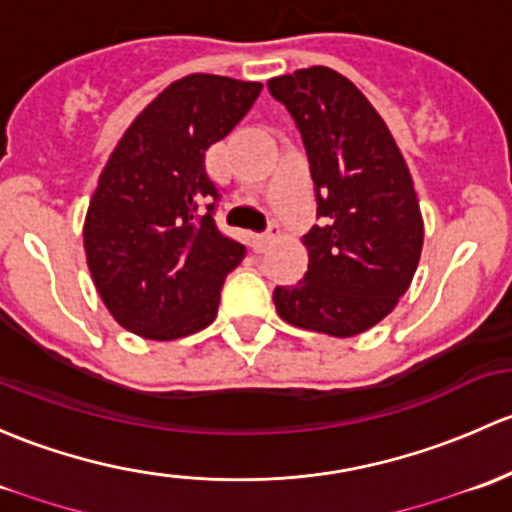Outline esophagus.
Returning <instances> with one entry per match:
<instances>
[{
	"label": "esophagus",
	"mask_w": 512,
	"mask_h": 512,
	"mask_svg": "<svg viewBox=\"0 0 512 512\" xmlns=\"http://www.w3.org/2000/svg\"><path fill=\"white\" fill-rule=\"evenodd\" d=\"M278 236H281V229H278V224H271L266 231H263V234L254 236V249L263 251L268 244H271V241H276Z\"/></svg>",
	"instance_id": "34e87169"
}]
</instances>
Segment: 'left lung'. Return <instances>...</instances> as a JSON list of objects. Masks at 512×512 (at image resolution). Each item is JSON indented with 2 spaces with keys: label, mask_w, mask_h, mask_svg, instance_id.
I'll use <instances>...</instances> for the list:
<instances>
[{
  "label": "left lung",
  "mask_w": 512,
  "mask_h": 512,
  "mask_svg": "<svg viewBox=\"0 0 512 512\" xmlns=\"http://www.w3.org/2000/svg\"><path fill=\"white\" fill-rule=\"evenodd\" d=\"M268 91L303 138L323 219L303 236V281L278 286L273 303L295 328L360 335L392 313L419 266L424 221L409 167L370 100L333 68L271 78Z\"/></svg>",
  "instance_id": "left-lung-1"
}]
</instances>
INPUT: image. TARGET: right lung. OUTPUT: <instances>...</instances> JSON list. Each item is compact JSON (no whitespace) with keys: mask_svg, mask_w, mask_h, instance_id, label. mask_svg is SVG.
Returning <instances> with one entry per match:
<instances>
[{"mask_svg":"<svg viewBox=\"0 0 512 512\" xmlns=\"http://www.w3.org/2000/svg\"><path fill=\"white\" fill-rule=\"evenodd\" d=\"M261 83L192 73L133 120L88 204L83 246L105 308L130 333L177 340L217 318L246 246L221 234L204 155L251 110Z\"/></svg>","mask_w":512,"mask_h":512,"instance_id":"add662e5","label":"right lung"}]
</instances>
